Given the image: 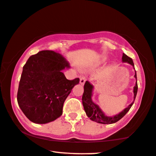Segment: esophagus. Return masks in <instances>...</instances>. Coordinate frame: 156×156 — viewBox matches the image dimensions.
<instances>
[{
  "mask_svg": "<svg viewBox=\"0 0 156 156\" xmlns=\"http://www.w3.org/2000/svg\"><path fill=\"white\" fill-rule=\"evenodd\" d=\"M86 81V78L85 77H84V76H80V83L81 85H84V84H85Z\"/></svg>",
  "mask_w": 156,
  "mask_h": 156,
  "instance_id": "obj_1",
  "label": "esophagus"
}]
</instances>
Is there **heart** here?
I'll list each match as a JSON object with an SVG mask.
<instances>
[{
    "label": "heart",
    "mask_w": 156,
    "mask_h": 156,
    "mask_svg": "<svg viewBox=\"0 0 156 156\" xmlns=\"http://www.w3.org/2000/svg\"><path fill=\"white\" fill-rule=\"evenodd\" d=\"M106 59H107V58H106V57H103V58H101V60L99 61V62H100V63L104 62L106 60Z\"/></svg>",
    "instance_id": "1"
}]
</instances>
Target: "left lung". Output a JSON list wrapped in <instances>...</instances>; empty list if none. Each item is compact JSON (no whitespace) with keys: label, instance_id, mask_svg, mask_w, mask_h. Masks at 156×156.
<instances>
[{"label":"left lung","instance_id":"8db88e82","mask_svg":"<svg viewBox=\"0 0 156 156\" xmlns=\"http://www.w3.org/2000/svg\"><path fill=\"white\" fill-rule=\"evenodd\" d=\"M122 62H127L128 64H130V65H132L133 66V69H135L134 63H133V60L124 53H123ZM134 77L136 78V80H137L136 71H135ZM137 80H136L135 85L134 88H133V94H134V97L133 98H134V99H133V102L121 112L116 115L110 117V116L105 115V113L103 112L99 106L97 104H96V103L92 101L94 86L93 85H91L89 81H86L85 85H84V93L82 98L83 108L84 110L85 111L86 115H87V117L90 118L91 121L99 123H103V124H111V123H116L118 122L119 120H120L122 117H123V116L129 111L130 108L132 107L133 103H134L136 95H137Z\"/></svg>","mask_w":156,"mask_h":156}]
</instances>
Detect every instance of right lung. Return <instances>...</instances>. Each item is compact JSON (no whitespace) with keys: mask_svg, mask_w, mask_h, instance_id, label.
Returning a JSON list of instances; mask_svg holds the SVG:
<instances>
[{"mask_svg":"<svg viewBox=\"0 0 156 156\" xmlns=\"http://www.w3.org/2000/svg\"><path fill=\"white\" fill-rule=\"evenodd\" d=\"M70 65L61 54L41 51L30 56L23 66L17 101L32 122L44 124L62 115L63 104L79 78L69 80L62 71Z\"/></svg>","mask_w":156,"mask_h":156,"instance_id":"1","label":"right lung"}]
</instances>
